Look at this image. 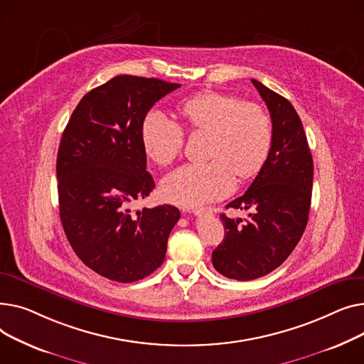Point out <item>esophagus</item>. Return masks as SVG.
<instances>
[{
    "label": "esophagus",
    "instance_id": "obj_1",
    "mask_svg": "<svg viewBox=\"0 0 364 364\" xmlns=\"http://www.w3.org/2000/svg\"><path fill=\"white\" fill-rule=\"evenodd\" d=\"M188 213H192L196 216H208L213 215V208L211 207H201V208H192Z\"/></svg>",
    "mask_w": 364,
    "mask_h": 364
}]
</instances>
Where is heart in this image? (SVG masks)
I'll return each instance as SVG.
<instances>
[{"instance_id": "1", "label": "heart", "mask_w": 364, "mask_h": 364, "mask_svg": "<svg viewBox=\"0 0 364 364\" xmlns=\"http://www.w3.org/2000/svg\"><path fill=\"white\" fill-rule=\"evenodd\" d=\"M183 126L192 134L207 132L210 159L201 164H185L170 172L160 185L166 201L196 207L226 197L235 188V175L250 179L264 166L272 142V119L262 105L240 97L207 91L181 105ZM148 157L159 166L172 163L182 151V126L164 113L149 112L141 129Z\"/></svg>"}]
</instances>
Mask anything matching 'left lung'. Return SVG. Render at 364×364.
<instances>
[{
    "instance_id": "left-lung-1",
    "label": "left lung",
    "mask_w": 364,
    "mask_h": 364,
    "mask_svg": "<svg viewBox=\"0 0 364 364\" xmlns=\"http://www.w3.org/2000/svg\"><path fill=\"white\" fill-rule=\"evenodd\" d=\"M251 82L269 109L273 142L245 194L226 205L250 210L248 218L220 215L225 240L211 254L215 269L237 281L257 279L288 259L307 226L313 188V157L300 116L287 98Z\"/></svg>"
}]
</instances>
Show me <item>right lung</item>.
I'll list each match as a JSON object with an SVG mask.
<instances>
[{
    "mask_svg": "<svg viewBox=\"0 0 364 364\" xmlns=\"http://www.w3.org/2000/svg\"><path fill=\"white\" fill-rule=\"evenodd\" d=\"M179 87L116 76L79 101L63 132L55 167L60 220L77 257L107 279H144L166 257L179 210L163 204L132 213L129 205L156 186L146 172L142 122Z\"/></svg>",
    "mask_w": 364,
    "mask_h": 364,
    "instance_id": "right-lung-1",
    "label": "right lung"
}]
</instances>
